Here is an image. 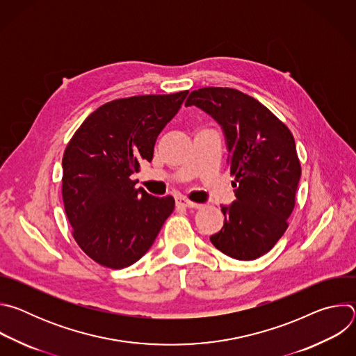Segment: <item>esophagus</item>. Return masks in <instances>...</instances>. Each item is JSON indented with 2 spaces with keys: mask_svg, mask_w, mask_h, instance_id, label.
Returning <instances> with one entry per match:
<instances>
[{
  "mask_svg": "<svg viewBox=\"0 0 356 356\" xmlns=\"http://www.w3.org/2000/svg\"><path fill=\"white\" fill-rule=\"evenodd\" d=\"M176 207L177 209H195L198 206L195 204V202H193V201H190L184 197H177L176 198Z\"/></svg>",
  "mask_w": 356,
  "mask_h": 356,
  "instance_id": "34e87169",
  "label": "esophagus"
}]
</instances>
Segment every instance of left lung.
Wrapping results in <instances>:
<instances>
[{"label": "left lung", "instance_id": "1", "mask_svg": "<svg viewBox=\"0 0 356 356\" xmlns=\"http://www.w3.org/2000/svg\"><path fill=\"white\" fill-rule=\"evenodd\" d=\"M195 106L222 128L236 200L221 206L224 227L213 245L238 261L268 253L287 229L301 176L290 129L264 104L235 88L204 87L190 92Z\"/></svg>", "mask_w": 356, "mask_h": 356}]
</instances>
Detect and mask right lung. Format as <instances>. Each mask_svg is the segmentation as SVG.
I'll list each match as a JSON object with an SVG mask.
<instances>
[{
	"mask_svg": "<svg viewBox=\"0 0 356 356\" xmlns=\"http://www.w3.org/2000/svg\"><path fill=\"white\" fill-rule=\"evenodd\" d=\"M188 91L135 95L101 106L67 143L62 195L73 238L97 264L124 269L139 261L175 210L172 195L135 188L131 175L154 158L158 135Z\"/></svg>",
	"mask_w": 356,
	"mask_h": 356,
	"instance_id": "obj_1",
	"label": "right lung"
}]
</instances>
